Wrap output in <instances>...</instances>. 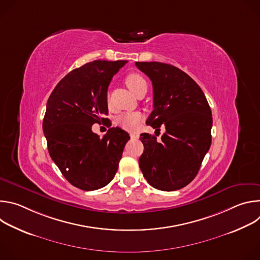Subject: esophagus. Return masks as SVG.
I'll list each match as a JSON object with an SVG mask.
<instances>
[{"instance_id": "34e87169", "label": "esophagus", "mask_w": 260, "mask_h": 260, "mask_svg": "<svg viewBox=\"0 0 260 260\" xmlns=\"http://www.w3.org/2000/svg\"><path fill=\"white\" fill-rule=\"evenodd\" d=\"M131 138H132V139H138L139 136H138L137 134H131Z\"/></svg>"}]
</instances>
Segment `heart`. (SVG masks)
<instances>
[{
    "mask_svg": "<svg viewBox=\"0 0 260 260\" xmlns=\"http://www.w3.org/2000/svg\"><path fill=\"white\" fill-rule=\"evenodd\" d=\"M125 83L134 93H136V91L142 85L147 84L146 80L137 73H132V74H129V75H127L125 78ZM141 119H142V115L140 113L128 112V113H124V114H121L120 116H118L116 119V122L119 126H121L122 128L126 129V131H135L137 128L138 124L140 123Z\"/></svg>",
    "mask_w": 260,
    "mask_h": 260,
    "instance_id": "1",
    "label": "heart"
}]
</instances>
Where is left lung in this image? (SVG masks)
Wrapping results in <instances>:
<instances>
[{
    "label": "left lung",
    "instance_id": "left-lung-1",
    "mask_svg": "<svg viewBox=\"0 0 260 260\" xmlns=\"http://www.w3.org/2000/svg\"><path fill=\"white\" fill-rule=\"evenodd\" d=\"M136 66L153 86L154 110L146 123L158 132L161 124L166 128L161 140L141 134L140 169L154 188L178 190L194 179L210 149L211 108L201 87L180 69L158 61H137Z\"/></svg>",
    "mask_w": 260,
    "mask_h": 260
}]
</instances>
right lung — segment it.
I'll list each match as a JSON object with an SVG mask.
<instances>
[{
	"label": "right lung",
	"instance_id": "1",
	"mask_svg": "<svg viewBox=\"0 0 260 260\" xmlns=\"http://www.w3.org/2000/svg\"><path fill=\"white\" fill-rule=\"evenodd\" d=\"M126 62H87L66 75L47 101L43 132L50 157L73 186L82 190H95L112 181L129 140L117 126L102 139L91 131L93 123L108 120L103 117L108 114V86Z\"/></svg>",
	"mask_w": 260,
	"mask_h": 260
}]
</instances>
